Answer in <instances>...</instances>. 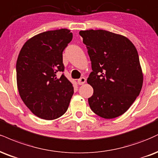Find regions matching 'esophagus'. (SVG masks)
<instances>
[{
  "instance_id": "obj_1",
  "label": "esophagus",
  "mask_w": 158,
  "mask_h": 158,
  "mask_svg": "<svg viewBox=\"0 0 158 158\" xmlns=\"http://www.w3.org/2000/svg\"><path fill=\"white\" fill-rule=\"evenodd\" d=\"M86 82V79L85 77H81L79 79H78V84L79 85H83Z\"/></svg>"
}]
</instances>
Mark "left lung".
<instances>
[{
    "label": "left lung",
    "mask_w": 158,
    "mask_h": 158,
    "mask_svg": "<svg viewBox=\"0 0 158 158\" xmlns=\"http://www.w3.org/2000/svg\"><path fill=\"white\" fill-rule=\"evenodd\" d=\"M92 70L87 83L94 88L90 109L106 119L120 116L139 96L143 75L138 51L124 36L106 30L80 31Z\"/></svg>",
    "instance_id": "left-lung-1"
}]
</instances>
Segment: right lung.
<instances>
[{"label":"right lung","instance_id":"right-lung-1","mask_svg":"<svg viewBox=\"0 0 158 158\" xmlns=\"http://www.w3.org/2000/svg\"><path fill=\"white\" fill-rule=\"evenodd\" d=\"M66 28L43 32L28 39L19 53L17 85L20 98L36 116L54 120L67 111L73 84L64 74L62 52L72 40Z\"/></svg>","mask_w":158,"mask_h":158}]
</instances>
